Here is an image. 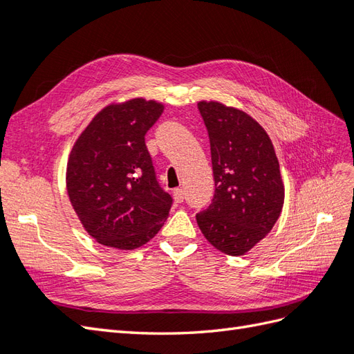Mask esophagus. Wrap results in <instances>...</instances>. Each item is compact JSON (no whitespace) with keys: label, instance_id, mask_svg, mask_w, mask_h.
<instances>
[{"label":"esophagus","instance_id":"1","mask_svg":"<svg viewBox=\"0 0 354 354\" xmlns=\"http://www.w3.org/2000/svg\"><path fill=\"white\" fill-rule=\"evenodd\" d=\"M174 199L176 203H183L184 202V190L183 188H175L174 190Z\"/></svg>","mask_w":354,"mask_h":354}]
</instances>
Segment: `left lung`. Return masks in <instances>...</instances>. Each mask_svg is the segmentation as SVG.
Here are the masks:
<instances>
[{
    "label": "left lung",
    "mask_w": 354,
    "mask_h": 354,
    "mask_svg": "<svg viewBox=\"0 0 354 354\" xmlns=\"http://www.w3.org/2000/svg\"><path fill=\"white\" fill-rule=\"evenodd\" d=\"M211 145L216 193L196 216L203 236L220 252L241 257L281 216L285 187L267 131L248 113L218 101L197 102Z\"/></svg>",
    "instance_id": "left-lung-1"
}]
</instances>
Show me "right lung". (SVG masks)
Masks as SVG:
<instances>
[{
    "instance_id": "add662e5",
    "label": "right lung",
    "mask_w": 354,
    "mask_h": 354,
    "mask_svg": "<svg viewBox=\"0 0 354 354\" xmlns=\"http://www.w3.org/2000/svg\"><path fill=\"white\" fill-rule=\"evenodd\" d=\"M164 105L145 97L111 102L78 136L66 167L72 208L90 236L119 250L151 241L169 217L171 197L155 178L145 143Z\"/></svg>"
}]
</instances>
